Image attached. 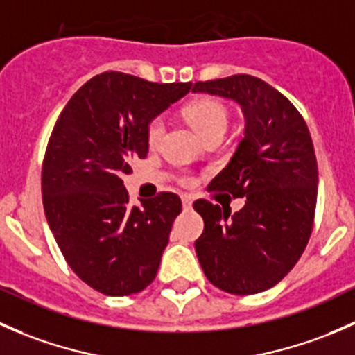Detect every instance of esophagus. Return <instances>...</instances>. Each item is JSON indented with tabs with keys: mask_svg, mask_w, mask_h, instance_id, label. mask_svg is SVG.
I'll return each mask as SVG.
<instances>
[{
	"mask_svg": "<svg viewBox=\"0 0 355 355\" xmlns=\"http://www.w3.org/2000/svg\"><path fill=\"white\" fill-rule=\"evenodd\" d=\"M182 206H184V209H191L192 207V196L191 194H182Z\"/></svg>",
	"mask_w": 355,
	"mask_h": 355,
	"instance_id": "obj_1",
	"label": "esophagus"
}]
</instances>
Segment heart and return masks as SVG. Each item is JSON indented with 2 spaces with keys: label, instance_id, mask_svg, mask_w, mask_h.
<instances>
[{
  "label": "heart",
  "instance_id": "b5f03b06",
  "mask_svg": "<svg viewBox=\"0 0 355 355\" xmlns=\"http://www.w3.org/2000/svg\"><path fill=\"white\" fill-rule=\"evenodd\" d=\"M185 118L189 120V123L194 127V130L198 132L199 137L207 139L213 137V135H223L225 128L228 123V111L225 108V105H221L216 99H198V101H192L191 105L185 108ZM164 134V120L161 116L153 118L148 125V144L151 148L159 144L161 137ZM187 182V180H185Z\"/></svg>",
  "mask_w": 355,
  "mask_h": 355
}]
</instances>
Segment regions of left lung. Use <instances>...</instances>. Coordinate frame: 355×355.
<instances>
[{
    "label": "left lung",
    "mask_w": 355,
    "mask_h": 355,
    "mask_svg": "<svg viewBox=\"0 0 355 355\" xmlns=\"http://www.w3.org/2000/svg\"><path fill=\"white\" fill-rule=\"evenodd\" d=\"M192 92L232 99L245 118L244 139L209 191L244 198L241 211L194 202L204 232L196 254L214 287L235 295L275 287L311 237L318 164L309 128L284 94L252 75L198 82Z\"/></svg>",
    "instance_id": "1"
}]
</instances>
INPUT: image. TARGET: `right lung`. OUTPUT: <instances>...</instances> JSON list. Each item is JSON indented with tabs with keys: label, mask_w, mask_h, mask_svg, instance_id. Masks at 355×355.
Here are the masks:
<instances>
[{
	"label": "right lung",
	"mask_w": 355,
	"mask_h": 355,
	"mask_svg": "<svg viewBox=\"0 0 355 355\" xmlns=\"http://www.w3.org/2000/svg\"><path fill=\"white\" fill-rule=\"evenodd\" d=\"M191 89L105 71L71 96L53 128L42 163L46 220L71 270L98 292L132 295L155 280L182 200L161 192L130 206L121 175L148 156L149 121Z\"/></svg>",
	"instance_id": "obj_1"
}]
</instances>
